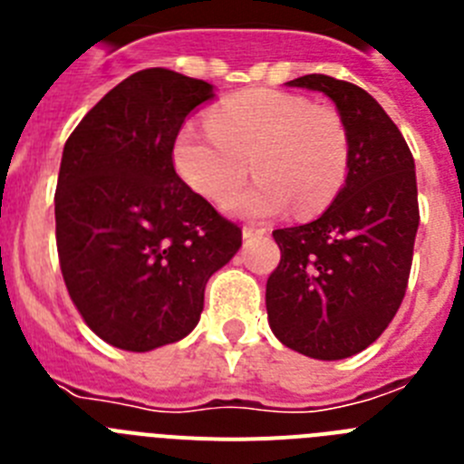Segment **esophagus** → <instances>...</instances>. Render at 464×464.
Instances as JSON below:
<instances>
[{
    "instance_id": "34e87169",
    "label": "esophagus",
    "mask_w": 464,
    "mask_h": 464,
    "mask_svg": "<svg viewBox=\"0 0 464 464\" xmlns=\"http://www.w3.org/2000/svg\"><path fill=\"white\" fill-rule=\"evenodd\" d=\"M267 235V227L265 225H244V239H253V237Z\"/></svg>"
}]
</instances>
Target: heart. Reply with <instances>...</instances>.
I'll return each mask as SVG.
<instances>
[{
    "instance_id": "obj_1",
    "label": "heart",
    "mask_w": 464,
    "mask_h": 464,
    "mask_svg": "<svg viewBox=\"0 0 464 464\" xmlns=\"http://www.w3.org/2000/svg\"><path fill=\"white\" fill-rule=\"evenodd\" d=\"M351 141L330 106L278 90H248L208 113V127L186 125L174 141L183 181L211 202H225L248 176L257 181L227 204L244 216H274L293 207L306 216L325 208L348 174Z\"/></svg>"
}]
</instances>
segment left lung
Returning <instances> with one entry per match:
<instances>
[{
    "mask_svg": "<svg viewBox=\"0 0 464 464\" xmlns=\"http://www.w3.org/2000/svg\"><path fill=\"white\" fill-rule=\"evenodd\" d=\"M327 94L351 141L348 176L321 218L274 229L269 327L283 346L342 360L374 343L407 293L420 213L407 141L370 92L325 73L288 81Z\"/></svg>",
    "mask_w": 464,
    "mask_h": 464,
    "instance_id": "1",
    "label": "left lung"
}]
</instances>
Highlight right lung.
Masks as SVG:
<instances>
[{
    "label": "right lung",
    "instance_id": "obj_1",
    "mask_svg": "<svg viewBox=\"0 0 464 464\" xmlns=\"http://www.w3.org/2000/svg\"><path fill=\"white\" fill-rule=\"evenodd\" d=\"M213 85L153 67L102 97L64 143L55 239L64 285L85 325L146 353L190 334L204 288L241 246L174 169V141Z\"/></svg>",
    "mask_w": 464,
    "mask_h": 464
}]
</instances>
